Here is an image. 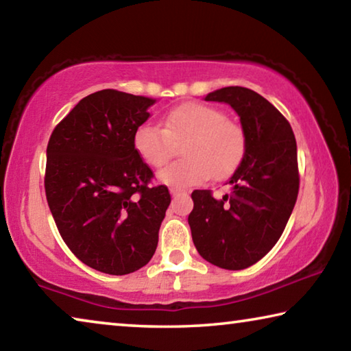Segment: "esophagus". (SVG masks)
Instances as JSON below:
<instances>
[{
	"label": "esophagus",
	"mask_w": 351,
	"mask_h": 351,
	"mask_svg": "<svg viewBox=\"0 0 351 351\" xmlns=\"http://www.w3.org/2000/svg\"><path fill=\"white\" fill-rule=\"evenodd\" d=\"M170 193H171V197H178V195L186 193V190L181 187H170Z\"/></svg>",
	"instance_id": "34e87169"
}]
</instances>
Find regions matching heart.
<instances>
[{
	"instance_id": "1",
	"label": "heart",
	"mask_w": 351,
	"mask_h": 351,
	"mask_svg": "<svg viewBox=\"0 0 351 351\" xmlns=\"http://www.w3.org/2000/svg\"><path fill=\"white\" fill-rule=\"evenodd\" d=\"M134 148L152 167H162L182 145V161L159 171V181L171 187H190L212 176L232 175L246 153V132L215 106L190 102L164 117V128L144 123L134 132Z\"/></svg>"
}]
</instances>
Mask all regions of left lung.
Here are the masks:
<instances>
[{
	"label": "left lung",
	"instance_id": "obj_1",
	"mask_svg": "<svg viewBox=\"0 0 351 351\" xmlns=\"http://www.w3.org/2000/svg\"><path fill=\"white\" fill-rule=\"evenodd\" d=\"M204 100L235 110L246 132V153L229 180L230 193L218 199L210 190L192 193L189 226L204 260L246 269L274 247L294 209L300 181L295 138L282 112L249 88L226 86Z\"/></svg>",
	"mask_w": 351,
	"mask_h": 351
}]
</instances>
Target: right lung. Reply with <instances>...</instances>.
<instances>
[{
  "label": "right lung",
  "mask_w": 351,
  "mask_h": 351,
  "mask_svg": "<svg viewBox=\"0 0 351 351\" xmlns=\"http://www.w3.org/2000/svg\"><path fill=\"white\" fill-rule=\"evenodd\" d=\"M154 99L102 90L83 97L46 148V199L63 241L90 268L125 276L145 266L170 204L167 186L134 148Z\"/></svg>",
  "instance_id": "1"
}]
</instances>
